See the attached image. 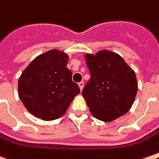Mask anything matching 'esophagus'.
Instances as JSON below:
<instances>
[{"label":"esophagus","instance_id":"esophagus-1","mask_svg":"<svg viewBox=\"0 0 159 159\" xmlns=\"http://www.w3.org/2000/svg\"><path fill=\"white\" fill-rule=\"evenodd\" d=\"M78 86H79V87H80V90H82V89H83V87H84V82H80L79 83H78Z\"/></svg>","mask_w":159,"mask_h":159}]
</instances>
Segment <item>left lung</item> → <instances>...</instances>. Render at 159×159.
I'll use <instances>...</instances> for the list:
<instances>
[{"instance_id": "obj_1", "label": "left lung", "mask_w": 159, "mask_h": 159, "mask_svg": "<svg viewBox=\"0 0 159 159\" xmlns=\"http://www.w3.org/2000/svg\"><path fill=\"white\" fill-rule=\"evenodd\" d=\"M86 61L90 78L82 94L93 116L110 122L126 114L137 92L134 71L120 56L107 50L86 55Z\"/></svg>"}]
</instances>
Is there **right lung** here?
Instances as JSON below:
<instances>
[{
  "instance_id": "1",
  "label": "right lung",
  "mask_w": 159,
  "mask_h": 159,
  "mask_svg": "<svg viewBox=\"0 0 159 159\" xmlns=\"http://www.w3.org/2000/svg\"><path fill=\"white\" fill-rule=\"evenodd\" d=\"M67 62L65 53L52 50L36 57L22 73L18 95L34 116L43 120L60 118L80 93Z\"/></svg>"
}]
</instances>
